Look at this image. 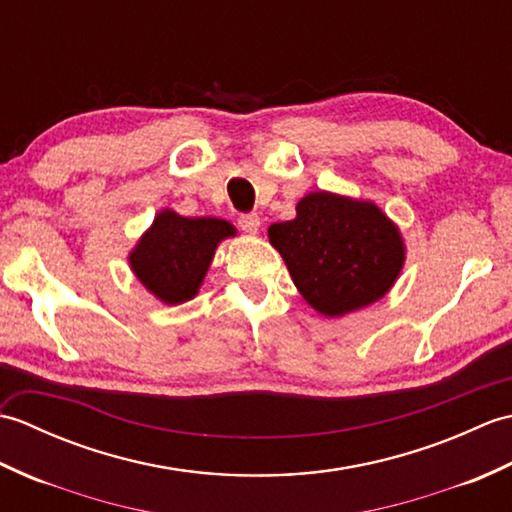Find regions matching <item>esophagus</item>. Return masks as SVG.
I'll list each match as a JSON object with an SVG mask.
<instances>
[{"instance_id": "34e87169", "label": "esophagus", "mask_w": 512, "mask_h": 512, "mask_svg": "<svg viewBox=\"0 0 512 512\" xmlns=\"http://www.w3.org/2000/svg\"><path fill=\"white\" fill-rule=\"evenodd\" d=\"M237 224H239V228H242L244 233L255 235L259 231V226H262V220H259L257 213H244V215L237 217Z\"/></svg>"}]
</instances>
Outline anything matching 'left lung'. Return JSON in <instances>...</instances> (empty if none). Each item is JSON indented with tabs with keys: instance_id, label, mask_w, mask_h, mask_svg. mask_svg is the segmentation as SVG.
Returning a JSON list of instances; mask_svg holds the SVG:
<instances>
[{
	"instance_id": "obj_1",
	"label": "left lung",
	"mask_w": 512,
	"mask_h": 512,
	"mask_svg": "<svg viewBox=\"0 0 512 512\" xmlns=\"http://www.w3.org/2000/svg\"><path fill=\"white\" fill-rule=\"evenodd\" d=\"M301 297L323 317L383 299L405 264L398 226L374 202L314 191L297 217L268 228Z\"/></svg>"
}]
</instances>
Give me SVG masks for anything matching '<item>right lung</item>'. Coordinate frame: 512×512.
<instances>
[{"label":"right lung","instance_id":"1","mask_svg":"<svg viewBox=\"0 0 512 512\" xmlns=\"http://www.w3.org/2000/svg\"><path fill=\"white\" fill-rule=\"evenodd\" d=\"M235 233L220 217H182L165 209L129 253V266L151 295L178 306L198 295L217 244Z\"/></svg>","mask_w":512,"mask_h":512}]
</instances>
